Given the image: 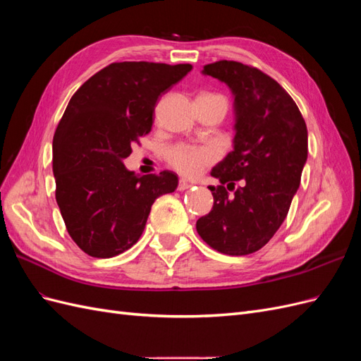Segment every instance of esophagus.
I'll return each mask as SVG.
<instances>
[{
  "instance_id": "34e87169",
  "label": "esophagus",
  "mask_w": 361,
  "mask_h": 361,
  "mask_svg": "<svg viewBox=\"0 0 361 361\" xmlns=\"http://www.w3.org/2000/svg\"><path fill=\"white\" fill-rule=\"evenodd\" d=\"M190 187H191V183H190L188 180L180 179V180H179V185H178V191H185V190H188Z\"/></svg>"
}]
</instances>
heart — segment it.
<instances>
[{
    "mask_svg": "<svg viewBox=\"0 0 361 361\" xmlns=\"http://www.w3.org/2000/svg\"><path fill=\"white\" fill-rule=\"evenodd\" d=\"M216 159L211 147L194 145H174L166 150V161L169 166L179 171L183 176H195L209 167Z\"/></svg>",
    "mask_w": 361,
    "mask_h": 361,
    "instance_id": "heart-1",
    "label": "heart"
}]
</instances>
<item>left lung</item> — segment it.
I'll return each instance as SVG.
<instances>
[{"label": "left lung", "instance_id": "1", "mask_svg": "<svg viewBox=\"0 0 361 361\" xmlns=\"http://www.w3.org/2000/svg\"><path fill=\"white\" fill-rule=\"evenodd\" d=\"M203 73L232 90L236 123L233 150L211 171L220 180L209 187L212 211L195 228L220 253L245 256L285 221L307 161V126L289 93L257 68L220 60L206 64Z\"/></svg>", "mask_w": 361, "mask_h": 361}]
</instances>
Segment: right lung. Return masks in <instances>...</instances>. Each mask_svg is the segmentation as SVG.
Returning <instances> with one entry per match:
<instances>
[{
    "label": "right lung",
    "mask_w": 361,
    "mask_h": 361,
    "mask_svg": "<svg viewBox=\"0 0 361 361\" xmlns=\"http://www.w3.org/2000/svg\"><path fill=\"white\" fill-rule=\"evenodd\" d=\"M191 64L111 63L71 97L52 141L56 200L85 255L114 257L143 233L150 207L178 188V174L137 176L123 159L154 123L157 101Z\"/></svg>",
    "instance_id": "1"
}]
</instances>
